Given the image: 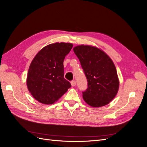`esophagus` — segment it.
<instances>
[{
	"label": "esophagus",
	"mask_w": 147,
	"mask_h": 147,
	"mask_svg": "<svg viewBox=\"0 0 147 147\" xmlns=\"http://www.w3.org/2000/svg\"><path fill=\"white\" fill-rule=\"evenodd\" d=\"M70 83H71V84H72V86H75V85H76V82H75V80H72Z\"/></svg>",
	"instance_id": "obj_1"
}]
</instances>
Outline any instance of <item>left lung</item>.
Returning <instances> with one entry per match:
<instances>
[{"mask_svg":"<svg viewBox=\"0 0 147 147\" xmlns=\"http://www.w3.org/2000/svg\"><path fill=\"white\" fill-rule=\"evenodd\" d=\"M74 51L80 62L88 82L82 91L84 100L94 107L104 106L117 95L119 80L116 67L109 56L99 48L79 45Z\"/></svg>","mask_w":147,"mask_h":147,"instance_id":"obj_1","label":"left lung"}]
</instances>
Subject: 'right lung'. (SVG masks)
Segmentation results:
<instances>
[{
    "label": "right lung",
    "instance_id": "obj_1",
    "mask_svg": "<svg viewBox=\"0 0 147 147\" xmlns=\"http://www.w3.org/2000/svg\"><path fill=\"white\" fill-rule=\"evenodd\" d=\"M73 45L55 43L40 51L31 63L28 73L27 86L34 98L44 104H52L71 87L64 77L65 57Z\"/></svg>",
    "mask_w": 147,
    "mask_h": 147
}]
</instances>
